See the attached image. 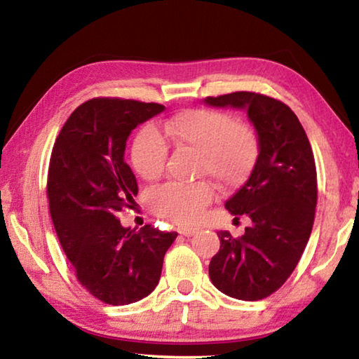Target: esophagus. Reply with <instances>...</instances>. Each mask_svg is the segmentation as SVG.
<instances>
[{
  "instance_id": "esophagus-1",
  "label": "esophagus",
  "mask_w": 359,
  "mask_h": 359,
  "mask_svg": "<svg viewBox=\"0 0 359 359\" xmlns=\"http://www.w3.org/2000/svg\"><path fill=\"white\" fill-rule=\"evenodd\" d=\"M198 228H180V231L179 233L182 234V236H187V238H190V236H193V234H196L198 233Z\"/></svg>"
}]
</instances>
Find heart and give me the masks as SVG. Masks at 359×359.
<instances>
[{
    "mask_svg": "<svg viewBox=\"0 0 359 359\" xmlns=\"http://www.w3.org/2000/svg\"><path fill=\"white\" fill-rule=\"evenodd\" d=\"M196 151V174L215 179L222 187L244 182L258 160V136L250 125L212 109H187L158 126L142 128L131 145V165L139 177H161L168 144ZM215 187L209 180L194 184L169 182L150 194V208L175 223L198 222L214 201Z\"/></svg>",
    "mask_w": 359,
    "mask_h": 359,
    "instance_id": "heart-1",
    "label": "heart"
}]
</instances>
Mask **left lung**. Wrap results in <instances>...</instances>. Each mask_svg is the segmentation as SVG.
I'll use <instances>...</instances> for the list:
<instances>
[{
    "mask_svg": "<svg viewBox=\"0 0 359 359\" xmlns=\"http://www.w3.org/2000/svg\"><path fill=\"white\" fill-rule=\"evenodd\" d=\"M205 104L245 109L258 133L259 154L245 185L224 208L252 220L241 238L220 231L209 276L222 293L258 301L294 271L311 238L317 208V168L306 131L285 102L253 92L208 96Z\"/></svg>",
    "mask_w": 359,
    "mask_h": 359,
    "instance_id": "obj_1",
    "label": "left lung"
}]
</instances>
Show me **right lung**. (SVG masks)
<instances>
[{
    "label": "right lung",
    "instance_id": "1",
    "mask_svg": "<svg viewBox=\"0 0 359 359\" xmlns=\"http://www.w3.org/2000/svg\"><path fill=\"white\" fill-rule=\"evenodd\" d=\"M163 111L156 102L88 100L53 144L47 198L58 241L82 287L111 306L136 302L155 290L165 253L177 238L150 224L123 228L115 217L137 194L125 161L126 139Z\"/></svg>",
    "mask_w": 359,
    "mask_h": 359
}]
</instances>
